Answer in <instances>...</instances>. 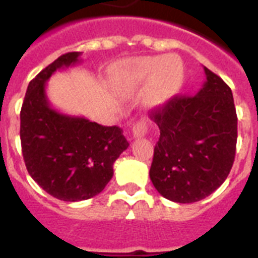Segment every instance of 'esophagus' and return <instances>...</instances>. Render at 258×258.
<instances>
[{
	"instance_id": "1",
	"label": "esophagus",
	"mask_w": 258,
	"mask_h": 258,
	"mask_svg": "<svg viewBox=\"0 0 258 258\" xmlns=\"http://www.w3.org/2000/svg\"><path fill=\"white\" fill-rule=\"evenodd\" d=\"M147 133V124H146L145 120L137 121L133 127V138L134 139H139V138H143Z\"/></svg>"
}]
</instances>
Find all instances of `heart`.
<instances>
[{"label":"heart","instance_id":"b5f03b06","mask_svg":"<svg viewBox=\"0 0 258 258\" xmlns=\"http://www.w3.org/2000/svg\"><path fill=\"white\" fill-rule=\"evenodd\" d=\"M183 78V64L175 54L145 56L117 67L113 74V86L121 93H133L149 83L146 103L153 108H159L179 92Z\"/></svg>","mask_w":258,"mask_h":258}]
</instances>
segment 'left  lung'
Here are the masks:
<instances>
[{
    "label": "left lung",
    "mask_w": 258,
    "mask_h": 258,
    "mask_svg": "<svg viewBox=\"0 0 258 258\" xmlns=\"http://www.w3.org/2000/svg\"><path fill=\"white\" fill-rule=\"evenodd\" d=\"M206 82L192 96H174L150 113L161 130L150 179L158 192L178 204L209 197L228 178L237 143L232 89L204 67Z\"/></svg>",
    "instance_id": "1"
}]
</instances>
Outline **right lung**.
Masks as SVG:
<instances>
[{"label":"right lung","instance_id":"add662e5","mask_svg":"<svg viewBox=\"0 0 258 258\" xmlns=\"http://www.w3.org/2000/svg\"><path fill=\"white\" fill-rule=\"evenodd\" d=\"M80 52L60 56L29 83L22 103L20 138L28 172L48 194L67 202L89 200L103 191L113 163L130 146L123 130L54 109L46 82L62 68L80 62Z\"/></svg>","mask_w":258,"mask_h":258}]
</instances>
